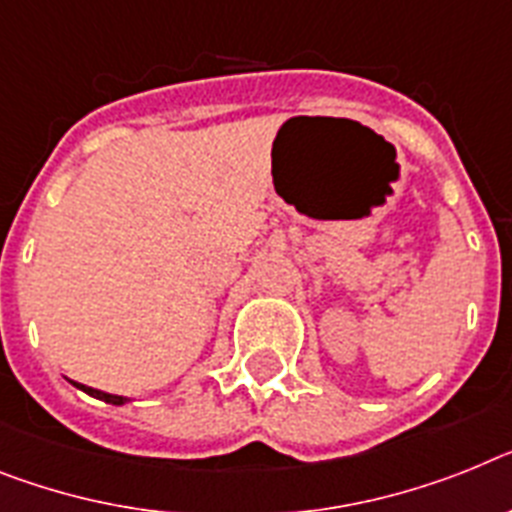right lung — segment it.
Segmentation results:
<instances>
[{
    "label": "right lung",
    "instance_id": "obj_1",
    "mask_svg": "<svg viewBox=\"0 0 512 512\" xmlns=\"http://www.w3.org/2000/svg\"><path fill=\"white\" fill-rule=\"evenodd\" d=\"M75 388H80L83 393L93 395V398H98V401H106L111 403V406H122V403H127L130 398H124V395H111V393H103V390H96V388H88V385H80V382H72Z\"/></svg>",
    "mask_w": 512,
    "mask_h": 512
}]
</instances>
